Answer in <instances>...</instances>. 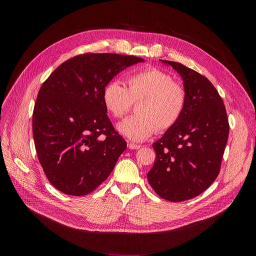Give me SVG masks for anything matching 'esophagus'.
<instances>
[{
	"label": "esophagus",
	"instance_id": "obj_1",
	"mask_svg": "<svg viewBox=\"0 0 256 256\" xmlns=\"http://www.w3.org/2000/svg\"><path fill=\"white\" fill-rule=\"evenodd\" d=\"M128 147L130 150H139L140 147H141V145H138V144H134V143H128Z\"/></svg>",
	"mask_w": 256,
	"mask_h": 256
}]
</instances>
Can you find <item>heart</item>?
<instances>
[{
  "label": "heart",
  "mask_w": 256,
  "mask_h": 256,
  "mask_svg": "<svg viewBox=\"0 0 256 256\" xmlns=\"http://www.w3.org/2000/svg\"><path fill=\"white\" fill-rule=\"evenodd\" d=\"M126 83L128 88L112 80L102 89V104L114 118H122L134 102L141 100L136 109L138 115L118 124L124 136L141 142L156 130L164 132L176 126L186 109V93L174 83L172 76L158 68H147L130 74Z\"/></svg>",
  "instance_id": "obj_1"
}]
</instances>
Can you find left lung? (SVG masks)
Instances as JSON below:
<instances>
[{
  "mask_svg": "<svg viewBox=\"0 0 256 256\" xmlns=\"http://www.w3.org/2000/svg\"><path fill=\"white\" fill-rule=\"evenodd\" d=\"M160 61L182 76L186 104L176 126L152 144L156 156L147 180L160 197L180 202L217 178L230 124L223 100L208 78L182 63Z\"/></svg>",
  "mask_w": 256,
  "mask_h": 256,
  "instance_id": "obj_1",
  "label": "left lung"
}]
</instances>
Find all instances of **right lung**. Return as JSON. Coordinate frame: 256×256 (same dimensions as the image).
Masks as SVG:
<instances>
[{
    "mask_svg": "<svg viewBox=\"0 0 256 256\" xmlns=\"http://www.w3.org/2000/svg\"><path fill=\"white\" fill-rule=\"evenodd\" d=\"M144 61L112 52H85L63 62L44 80L33 110L39 163L57 190L93 192L113 171L126 142L102 104V89L119 72Z\"/></svg>",
    "mask_w": 256,
    "mask_h": 256,
    "instance_id": "obj_1",
    "label": "right lung"
}]
</instances>
